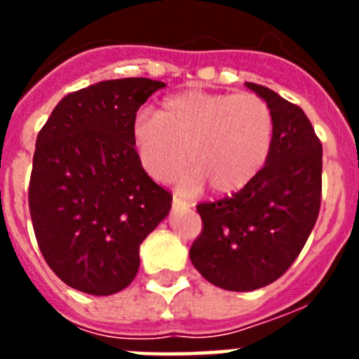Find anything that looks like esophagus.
Masks as SVG:
<instances>
[{
	"mask_svg": "<svg viewBox=\"0 0 359 359\" xmlns=\"http://www.w3.org/2000/svg\"><path fill=\"white\" fill-rule=\"evenodd\" d=\"M172 205H174V208H189L190 207L189 201H185V199H182V198H177V196H174Z\"/></svg>",
	"mask_w": 359,
	"mask_h": 359,
	"instance_id": "esophagus-1",
	"label": "esophagus"
}]
</instances>
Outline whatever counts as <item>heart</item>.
Returning a JSON list of instances; mask_svg holds the SVG:
<instances>
[{
    "label": "heart",
    "mask_w": 359,
    "mask_h": 359,
    "mask_svg": "<svg viewBox=\"0 0 359 359\" xmlns=\"http://www.w3.org/2000/svg\"><path fill=\"white\" fill-rule=\"evenodd\" d=\"M275 120L266 100L252 93L189 90L167 97L156 115L140 111L133 120V144L147 174L167 182L187 160L183 189L198 192L205 182L215 194L244 189L268 161Z\"/></svg>",
    "instance_id": "heart-1"
}]
</instances>
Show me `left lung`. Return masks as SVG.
Listing matches in <instances>:
<instances>
[{"instance_id": "left-lung-1", "label": "left lung", "mask_w": 359, "mask_h": 359, "mask_svg": "<svg viewBox=\"0 0 359 359\" xmlns=\"http://www.w3.org/2000/svg\"><path fill=\"white\" fill-rule=\"evenodd\" d=\"M271 107L275 135L262 170L236 194L199 203L203 230L190 261L210 284L253 291L286 273L315 226L322 201V142L297 104L246 82Z\"/></svg>"}]
</instances>
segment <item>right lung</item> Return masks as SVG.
<instances>
[{
  "label": "right lung",
  "instance_id": "obj_1",
  "mask_svg": "<svg viewBox=\"0 0 359 359\" xmlns=\"http://www.w3.org/2000/svg\"><path fill=\"white\" fill-rule=\"evenodd\" d=\"M163 82H97L66 95L37 135L28 207L44 261L73 290L118 293L140 268V244L172 196L133 144L136 111Z\"/></svg>",
  "mask_w": 359,
  "mask_h": 359
}]
</instances>
